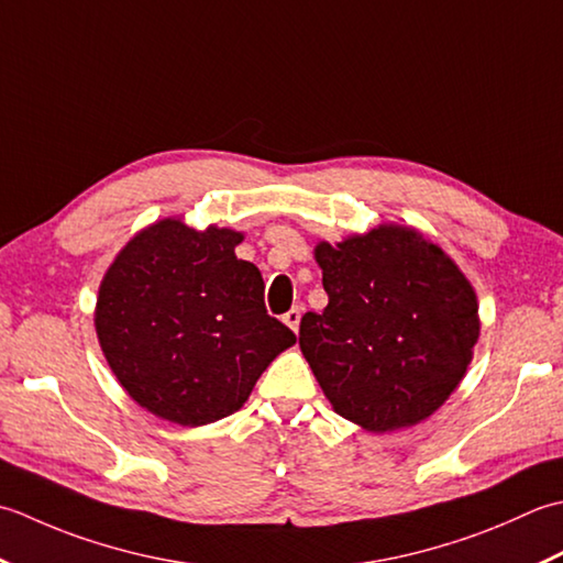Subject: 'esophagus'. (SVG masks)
<instances>
[{
  "label": "esophagus",
  "mask_w": 563,
  "mask_h": 563,
  "mask_svg": "<svg viewBox=\"0 0 563 563\" xmlns=\"http://www.w3.org/2000/svg\"><path fill=\"white\" fill-rule=\"evenodd\" d=\"M284 323L289 325L291 330H296V332H298V323H301V308L294 306L291 311H286V313H284Z\"/></svg>",
  "instance_id": "obj_1"
}]
</instances>
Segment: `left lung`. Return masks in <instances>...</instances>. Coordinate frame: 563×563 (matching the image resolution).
<instances>
[{"label":"left lung","mask_w":563,"mask_h":563,"mask_svg":"<svg viewBox=\"0 0 563 563\" xmlns=\"http://www.w3.org/2000/svg\"><path fill=\"white\" fill-rule=\"evenodd\" d=\"M316 260L328 306L301 318L298 345L332 408L372 432L426 420L472 362V284L438 245L398 225L320 243Z\"/></svg>","instance_id":"obj_1"}]
</instances>
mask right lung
<instances>
[{
	"label": "right lung",
	"instance_id": "obj_1",
	"mask_svg": "<svg viewBox=\"0 0 563 563\" xmlns=\"http://www.w3.org/2000/svg\"><path fill=\"white\" fill-rule=\"evenodd\" d=\"M243 235L159 221L107 272L97 335L129 396L177 426H206L245 404L269 362L296 342L265 306V282L235 257Z\"/></svg>",
	"mask_w": 563,
	"mask_h": 563
}]
</instances>
